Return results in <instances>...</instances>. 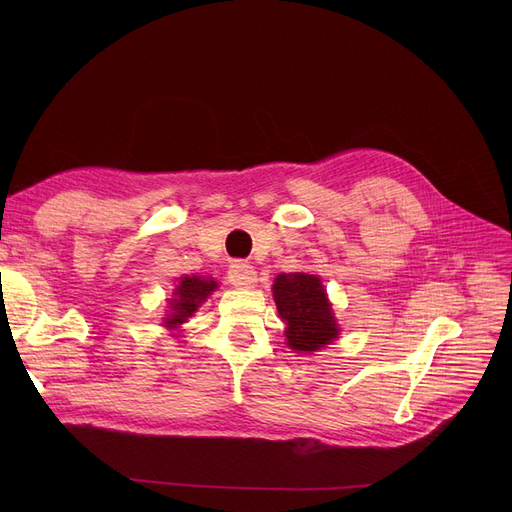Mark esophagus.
<instances>
[{
    "label": "esophagus",
    "instance_id": "1",
    "mask_svg": "<svg viewBox=\"0 0 512 512\" xmlns=\"http://www.w3.org/2000/svg\"><path fill=\"white\" fill-rule=\"evenodd\" d=\"M228 280L236 288H251L257 280V274L247 261H234L228 267Z\"/></svg>",
    "mask_w": 512,
    "mask_h": 512
}]
</instances>
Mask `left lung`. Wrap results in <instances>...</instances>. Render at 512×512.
Listing matches in <instances>:
<instances>
[{
    "instance_id": "8db88e82",
    "label": "left lung",
    "mask_w": 512,
    "mask_h": 512,
    "mask_svg": "<svg viewBox=\"0 0 512 512\" xmlns=\"http://www.w3.org/2000/svg\"><path fill=\"white\" fill-rule=\"evenodd\" d=\"M274 301L286 321L288 346L315 353L338 336L334 315L321 280L311 274H280L274 282Z\"/></svg>"
}]
</instances>
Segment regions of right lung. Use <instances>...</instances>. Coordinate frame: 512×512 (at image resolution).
<instances>
[{
    "mask_svg": "<svg viewBox=\"0 0 512 512\" xmlns=\"http://www.w3.org/2000/svg\"><path fill=\"white\" fill-rule=\"evenodd\" d=\"M215 284L213 280H201L199 276H193V278H182L180 284L176 286V292L172 303H170V317H166V326L168 328H176L180 324H184V321L191 317L197 307L209 297V294L215 290Z\"/></svg>",
    "mask_w": 512,
    "mask_h": 512,
    "instance_id": "obj_1",
    "label": "right lung"
}]
</instances>
